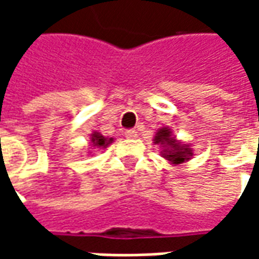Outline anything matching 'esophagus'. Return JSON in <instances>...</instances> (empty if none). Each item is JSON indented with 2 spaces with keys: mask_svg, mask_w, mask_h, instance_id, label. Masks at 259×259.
Segmentation results:
<instances>
[{
  "mask_svg": "<svg viewBox=\"0 0 259 259\" xmlns=\"http://www.w3.org/2000/svg\"><path fill=\"white\" fill-rule=\"evenodd\" d=\"M124 137H126V139H136V137H137V132L133 129L126 130V132H124Z\"/></svg>",
  "mask_w": 259,
  "mask_h": 259,
  "instance_id": "34e87169",
  "label": "esophagus"
}]
</instances>
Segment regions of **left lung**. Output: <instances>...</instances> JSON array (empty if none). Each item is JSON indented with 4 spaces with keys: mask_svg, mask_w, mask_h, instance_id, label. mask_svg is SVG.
<instances>
[{
    "mask_svg": "<svg viewBox=\"0 0 259 259\" xmlns=\"http://www.w3.org/2000/svg\"><path fill=\"white\" fill-rule=\"evenodd\" d=\"M154 143L162 147V157L166 158L170 163H183L193 157V150L187 144L178 141L172 135L169 127H162L157 132Z\"/></svg>",
    "mask_w": 259,
    "mask_h": 259,
    "instance_id": "left-lung-1",
    "label": "left lung"
}]
</instances>
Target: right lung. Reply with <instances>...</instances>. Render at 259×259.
Returning <instances> with one entry per match:
<instances>
[{"instance_id":"add662e5","label":"right lung","mask_w":259,"mask_h":259,"mask_svg":"<svg viewBox=\"0 0 259 259\" xmlns=\"http://www.w3.org/2000/svg\"><path fill=\"white\" fill-rule=\"evenodd\" d=\"M90 140L93 147H96V148H105V147H108L111 143H112L113 139H107V137H104L101 133H98V132H93Z\"/></svg>"}]
</instances>
